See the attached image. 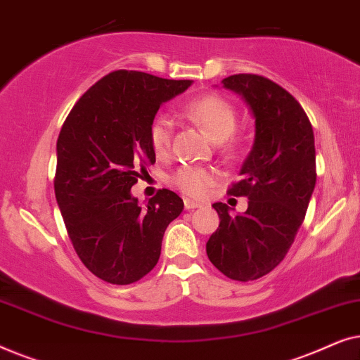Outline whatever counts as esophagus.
Instances as JSON below:
<instances>
[{"mask_svg": "<svg viewBox=\"0 0 360 360\" xmlns=\"http://www.w3.org/2000/svg\"><path fill=\"white\" fill-rule=\"evenodd\" d=\"M184 205H185V210H195V208H200V203L198 201H193V200H184Z\"/></svg>", "mask_w": 360, "mask_h": 360, "instance_id": "esophagus-1", "label": "esophagus"}]
</instances>
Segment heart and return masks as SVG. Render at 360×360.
<instances>
[{"instance_id": "b5f03b06", "label": "heart", "mask_w": 360, "mask_h": 360, "mask_svg": "<svg viewBox=\"0 0 360 360\" xmlns=\"http://www.w3.org/2000/svg\"><path fill=\"white\" fill-rule=\"evenodd\" d=\"M184 116L196 124L203 126L214 141H219L224 149L233 150L236 141L233 132L238 122V112L229 100L216 93H206L184 106ZM174 141V122L169 116L157 115L149 126V144L159 159L169 157ZM219 179V174L210 167L184 165L170 176L172 185L191 198H203Z\"/></svg>"}]
</instances>
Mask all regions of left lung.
Wrapping results in <instances>:
<instances>
[{"mask_svg":"<svg viewBox=\"0 0 360 360\" xmlns=\"http://www.w3.org/2000/svg\"><path fill=\"white\" fill-rule=\"evenodd\" d=\"M223 85L244 96L255 117L254 146L228 190L249 200L244 214L214 203L218 229L206 243L211 264L228 278L257 280L282 262L307 214L316 184L311 122L302 105L267 77L238 73Z\"/></svg>","mask_w":360,"mask_h":360,"instance_id":"left-lung-1","label":"left lung"}]
</instances>
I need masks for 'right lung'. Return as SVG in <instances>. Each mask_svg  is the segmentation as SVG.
I'll use <instances>...</instances> for the list:
<instances>
[{
	"mask_svg": "<svg viewBox=\"0 0 360 360\" xmlns=\"http://www.w3.org/2000/svg\"><path fill=\"white\" fill-rule=\"evenodd\" d=\"M190 85L144 72H111L83 93L63 122L56 198L77 255L108 283L129 285L149 274L167 226L184 210V200L167 188L142 208L131 188L155 162L152 120L162 103Z\"/></svg>",
	"mask_w": 360,
	"mask_h": 360,
	"instance_id": "obj_1",
	"label": "right lung"
}]
</instances>
